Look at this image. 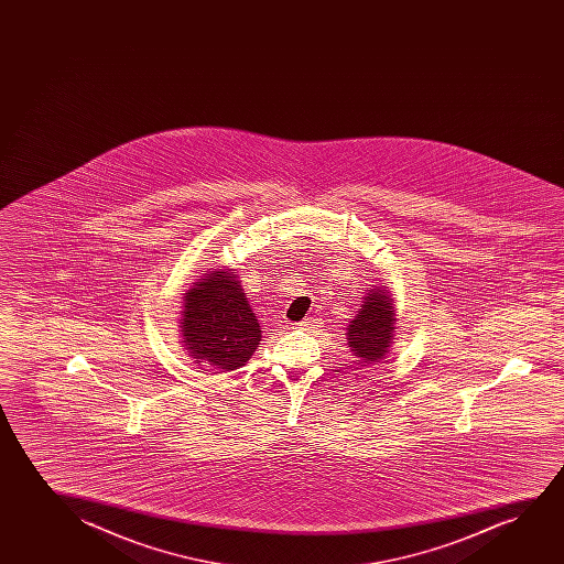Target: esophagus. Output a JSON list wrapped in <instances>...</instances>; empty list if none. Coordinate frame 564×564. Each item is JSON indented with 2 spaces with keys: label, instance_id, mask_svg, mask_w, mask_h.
<instances>
[{
  "label": "esophagus",
  "instance_id": "1",
  "mask_svg": "<svg viewBox=\"0 0 564 564\" xmlns=\"http://www.w3.org/2000/svg\"><path fill=\"white\" fill-rule=\"evenodd\" d=\"M317 319H314V317H306V319H302V322H299L296 324V329H302V332H308V329H314V327H317Z\"/></svg>",
  "mask_w": 564,
  "mask_h": 564
}]
</instances>
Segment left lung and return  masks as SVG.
Here are the masks:
<instances>
[{"mask_svg":"<svg viewBox=\"0 0 564 564\" xmlns=\"http://www.w3.org/2000/svg\"><path fill=\"white\" fill-rule=\"evenodd\" d=\"M393 296L386 285L371 289L355 319L348 324V347L358 362H381L394 337Z\"/></svg>","mask_w":564,"mask_h":564,"instance_id":"left-lung-1","label":"left lung"}]
</instances>
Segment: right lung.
Here are the masks:
<instances>
[{
    "instance_id": "right-lung-1",
    "label": "right lung",
    "mask_w": 564,
    "mask_h": 564,
    "mask_svg": "<svg viewBox=\"0 0 564 564\" xmlns=\"http://www.w3.org/2000/svg\"><path fill=\"white\" fill-rule=\"evenodd\" d=\"M235 273H202L183 296L181 337L188 356L216 370H239L262 340L260 324Z\"/></svg>"
}]
</instances>
